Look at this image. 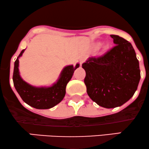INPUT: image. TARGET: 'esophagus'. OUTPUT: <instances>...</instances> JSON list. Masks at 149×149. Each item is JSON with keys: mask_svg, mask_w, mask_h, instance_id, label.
<instances>
[{"mask_svg": "<svg viewBox=\"0 0 149 149\" xmlns=\"http://www.w3.org/2000/svg\"><path fill=\"white\" fill-rule=\"evenodd\" d=\"M84 61H85V59H84V58H81V59H80V61H79V62H80V65H82V63H84Z\"/></svg>", "mask_w": 149, "mask_h": 149, "instance_id": "1", "label": "esophagus"}]
</instances>
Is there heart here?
Wrapping results in <instances>:
<instances>
[{"instance_id":"heart-1","label":"heart","mask_w":149,"mask_h":149,"mask_svg":"<svg viewBox=\"0 0 149 149\" xmlns=\"http://www.w3.org/2000/svg\"><path fill=\"white\" fill-rule=\"evenodd\" d=\"M101 46V42H98V43H96V45H95V47L98 48H99ZM103 51H108V50L109 49V45H108V43H106V44L103 45Z\"/></svg>"}]
</instances>
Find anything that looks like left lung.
<instances>
[{
    "label": "left lung",
    "instance_id": "obj_1",
    "mask_svg": "<svg viewBox=\"0 0 149 149\" xmlns=\"http://www.w3.org/2000/svg\"><path fill=\"white\" fill-rule=\"evenodd\" d=\"M115 46L104 56L88 58L82 64L86 92L93 101L106 108L123 106L136 91L139 63L131 43L111 35Z\"/></svg>",
    "mask_w": 149,
    "mask_h": 149
}]
</instances>
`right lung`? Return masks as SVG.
<instances>
[{
    "instance_id": "right-lung-1",
    "label": "right lung",
    "mask_w": 149,
    "mask_h": 149,
    "mask_svg": "<svg viewBox=\"0 0 149 149\" xmlns=\"http://www.w3.org/2000/svg\"><path fill=\"white\" fill-rule=\"evenodd\" d=\"M25 49L19 53L15 62L13 72V83L16 91L22 99L29 106L36 109H49L61 102L65 97L66 86L72 77L74 70L79 67L67 65L63 68L56 82L50 86H35L25 81L21 77L19 70V58L22 56Z\"/></svg>"
}]
</instances>
